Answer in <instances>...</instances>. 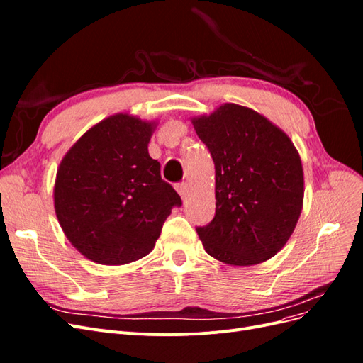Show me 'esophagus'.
<instances>
[{
    "label": "esophagus",
    "instance_id": "1",
    "mask_svg": "<svg viewBox=\"0 0 363 363\" xmlns=\"http://www.w3.org/2000/svg\"><path fill=\"white\" fill-rule=\"evenodd\" d=\"M177 192L180 194L183 201H184L186 199H188V196H189V186H188V183H180V184H177Z\"/></svg>",
    "mask_w": 363,
    "mask_h": 363
}]
</instances>
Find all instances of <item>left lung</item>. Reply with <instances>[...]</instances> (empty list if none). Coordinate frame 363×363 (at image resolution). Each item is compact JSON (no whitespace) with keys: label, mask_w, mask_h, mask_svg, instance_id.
<instances>
[{"label":"left lung","mask_w":363,"mask_h":363,"mask_svg":"<svg viewBox=\"0 0 363 363\" xmlns=\"http://www.w3.org/2000/svg\"><path fill=\"white\" fill-rule=\"evenodd\" d=\"M191 123L215 163V218L196 228L206 252L235 267L274 257L303 208V164L292 140L268 118L235 103Z\"/></svg>","instance_id":"8db88e82"}]
</instances>
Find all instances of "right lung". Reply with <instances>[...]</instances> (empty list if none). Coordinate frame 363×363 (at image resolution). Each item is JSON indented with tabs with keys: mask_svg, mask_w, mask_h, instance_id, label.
Wrapping results in <instances>:
<instances>
[{
	"mask_svg": "<svg viewBox=\"0 0 363 363\" xmlns=\"http://www.w3.org/2000/svg\"><path fill=\"white\" fill-rule=\"evenodd\" d=\"M156 121L116 113L92 125L63 156L54 211L69 242L100 265L150 255L180 195L148 152Z\"/></svg>",
	"mask_w": 363,
	"mask_h": 363,
	"instance_id": "1",
	"label": "right lung"
}]
</instances>
